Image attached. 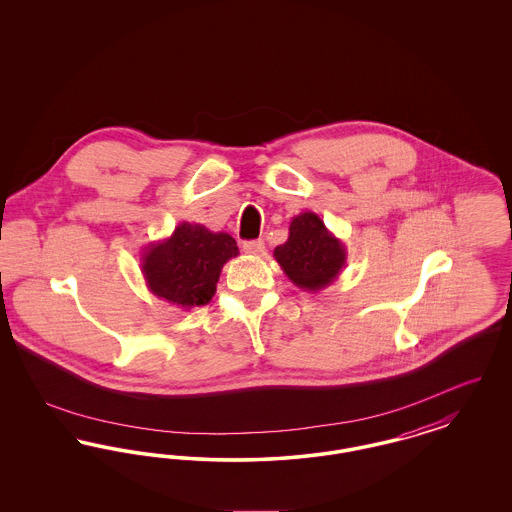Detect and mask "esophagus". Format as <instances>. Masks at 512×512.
<instances>
[{
	"label": "esophagus",
	"mask_w": 512,
	"mask_h": 512,
	"mask_svg": "<svg viewBox=\"0 0 512 512\" xmlns=\"http://www.w3.org/2000/svg\"><path fill=\"white\" fill-rule=\"evenodd\" d=\"M245 253H251V255H259L265 251V242L263 240H251V242H244Z\"/></svg>",
	"instance_id": "esophagus-1"
}]
</instances>
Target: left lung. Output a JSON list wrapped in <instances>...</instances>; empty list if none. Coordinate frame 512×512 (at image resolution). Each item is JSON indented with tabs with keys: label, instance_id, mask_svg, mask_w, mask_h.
I'll use <instances>...</instances> for the list:
<instances>
[{
	"label": "left lung",
	"instance_id": "obj_1",
	"mask_svg": "<svg viewBox=\"0 0 512 512\" xmlns=\"http://www.w3.org/2000/svg\"><path fill=\"white\" fill-rule=\"evenodd\" d=\"M274 259L297 288L315 293L340 276L347 251L317 213L307 211L293 217L288 242L274 249Z\"/></svg>",
	"mask_w": 512,
	"mask_h": 512
}]
</instances>
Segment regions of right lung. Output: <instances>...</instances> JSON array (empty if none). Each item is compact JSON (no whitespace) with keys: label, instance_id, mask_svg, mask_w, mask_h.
<instances>
[{"label":"right lung","instance_id":"right-lung-1","mask_svg":"<svg viewBox=\"0 0 512 512\" xmlns=\"http://www.w3.org/2000/svg\"><path fill=\"white\" fill-rule=\"evenodd\" d=\"M238 253L230 234L182 222L167 240L147 245L142 272L149 292L190 311L213 299L222 267Z\"/></svg>","mask_w":512,"mask_h":512}]
</instances>
